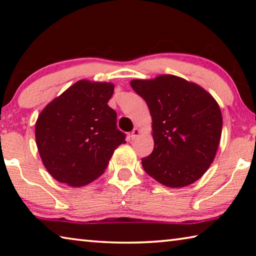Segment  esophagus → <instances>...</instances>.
<instances>
[{"instance_id": "obj_1", "label": "esophagus", "mask_w": 256, "mask_h": 256, "mask_svg": "<svg viewBox=\"0 0 256 256\" xmlns=\"http://www.w3.org/2000/svg\"><path fill=\"white\" fill-rule=\"evenodd\" d=\"M140 134H141L140 128H134L133 131L131 132V138H132V140H134V138H136L138 136H140Z\"/></svg>"}]
</instances>
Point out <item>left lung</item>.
Listing matches in <instances>:
<instances>
[{"label":"left lung","instance_id":"obj_1","mask_svg":"<svg viewBox=\"0 0 256 256\" xmlns=\"http://www.w3.org/2000/svg\"><path fill=\"white\" fill-rule=\"evenodd\" d=\"M152 118L154 151L142 167L160 184L172 188L193 184L214 162L222 138L218 102L194 82L162 74L132 80Z\"/></svg>","mask_w":256,"mask_h":256}]
</instances>
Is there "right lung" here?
<instances>
[{"label": "right lung", "instance_id": "obj_1", "mask_svg": "<svg viewBox=\"0 0 256 256\" xmlns=\"http://www.w3.org/2000/svg\"><path fill=\"white\" fill-rule=\"evenodd\" d=\"M110 82L80 80L53 99L38 115L34 136L38 152L53 178L81 188L100 176L125 134L108 106Z\"/></svg>", "mask_w": 256, "mask_h": 256}]
</instances>
